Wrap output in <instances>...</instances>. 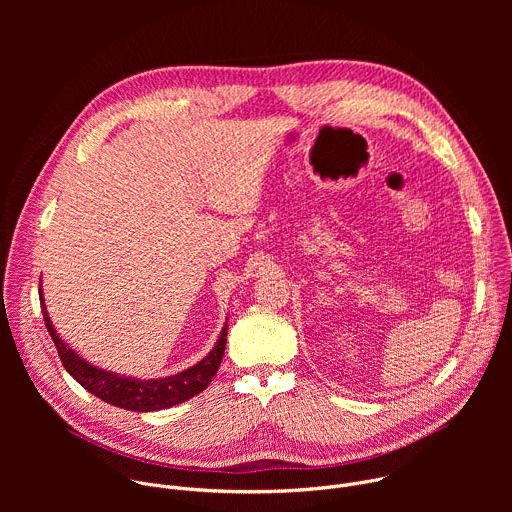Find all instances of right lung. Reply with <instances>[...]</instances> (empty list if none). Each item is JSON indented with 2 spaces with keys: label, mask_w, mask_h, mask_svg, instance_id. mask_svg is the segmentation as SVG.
<instances>
[{
  "label": "right lung",
  "mask_w": 512,
  "mask_h": 512,
  "mask_svg": "<svg viewBox=\"0 0 512 512\" xmlns=\"http://www.w3.org/2000/svg\"><path fill=\"white\" fill-rule=\"evenodd\" d=\"M40 306H42L44 324L54 340V346L62 360V367L68 371V375L75 379L81 387H85L89 393L99 397L101 401L111 403L121 409H127V411H137V413L160 411V409L184 403V401L192 399L194 395L202 393L210 385L218 367H221V360H223L225 346H227V328L229 326L225 324L214 348L200 362H196L194 367H190L178 375L166 377V379L139 381V379L115 375V373L101 371V369L93 367V364H89L83 356H79L66 342H62V338L56 334V330L48 318L44 298H42V287H40Z\"/></svg>",
  "instance_id": "add662e5"
}]
</instances>
